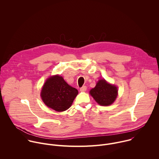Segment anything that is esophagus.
<instances>
[{
  "label": "esophagus",
  "mask_w": 159,
  "mask_h": 159,
  "mask_svg": "<svg viewBox=\"0 0 159 159\" xmlns=\"http://www.w3.org/2000/svg\"><path fill=\"white\" fill-rule=\"evenodd\" d=\"M86 90H87V87H86L85 85L82 86V87H80V90L81 92H85Z\"/></svg>",
  "instance_id": "1"
}]
</instances>
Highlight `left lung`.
I'll use <instances>...</instances> for the list:
<instances>
[{"label": "left lung", "instance_id": "1", "mask_svg": "<svg viewBox=\"0 0 159 159\" xmlns=\"http://www.w3.org/2000/svg\"><path fill=\"white\" fill-rule=\"evenodd\" d=\"M90 94L99 104L109 106L115 101L118 96V89L102 79L97 83L94 88L90 90Z\"/></svg>", "mask_w": 159, "mask_h": 159}]
</instances>
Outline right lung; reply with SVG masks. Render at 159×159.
I'll return each mask as SVG.
<instances>
[{
	"instance_id": "add662e5",
	"label": "right lung",
	"mask_w": 159,
	"mask_h": 159,
	"mask_svg": "<svg viewBox=\"0 0 159 159\" xmlns=\"http://www.w3.org/2000/svg\"><path fill=\"white\" fill-rule=\"evenodd\" d=\"M77 94L78 90L59 75L50 77L44 83L41 93L44 104L58 112L69 109Z\"/></svg>"
}]
</instances>
